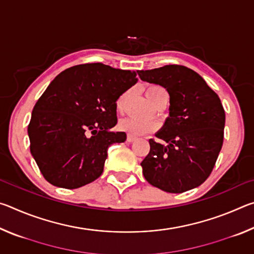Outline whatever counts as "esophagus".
Instances as JSON below:
<instances>
[{"label": "esophagus", "instance_id": "1", "mask_svg": "<svg viewBox=\"0 0 254 254\" xmlns=\"http://www.w3.org/2000/svg\"><path fill=\"white\" fill-rule=\"evenodd\" d=\"M135 140V136H133V135H131V134H127V141L128 143H131V142H133V141Z\"/></svg>", "mask_w": 254, "mask_h": 254}]
</instances>
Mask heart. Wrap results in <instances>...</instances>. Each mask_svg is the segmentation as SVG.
<instances>
[{
  "label": "heart",
  "instance_id": "1",
  "mask_svg": "<svg viewBox=\"0 0 254 254\" xmlns=\"http://www.w3.org/2000/svg\"><path fill=\"white\" fill-rule=\"evenodd\" d=\"M165 93H167L165 89H163L161 86H158V85L149 86L147 88V92H145L147 97L151 103H153L154 100H156L159 95H161V94H165ZM126 96L127 94H123V95L119 98L118 101L119 109H122L124 100H126ZM119 127L122 131L127 132L131 135H143V134H147L149 132H152L156 130L158 127V124L154 121H152V120H144V119H140L135 117H130V118L122 119L121 121H120Z\"/></svg>",
  "mask_w": 254,
  "mask_h": 254
}]
</instances>
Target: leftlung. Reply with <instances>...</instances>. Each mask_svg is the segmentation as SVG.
I'll return each instance as SVG.
<instances>
[{
  "label": "left lung",
  "instance_id": "obj_1",
  "mask_svg": "<svg viewBox=\"0 0 254 254\" xmlns=\"http://www.w3.org/2000/svg\"><path fill=\"white\" fill-rule=\"evenodd\" d=\"M140 78L167 89L169 117L141 162L149 184L167 192L198 187L212 173L223 145L225 112L203 77L180 65L137 70Z\"/></svg>",
  "mask_w": 254,
  "mask_h": 254
}]
</instances>
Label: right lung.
I'll use <instances>...</instances> for the list:
<instances>
[{"instance_id":"obj_1","label":"right lung","mask_w":254,"mask_h":254,"mask_svg":"<svg viewBox=\"0 0 254 254\" xmlns=\"http://www.w3.org/2000/svg\"><path fill=\"white\" fill-rule=\"evenodd\" d=\"M136 81L135 71L101 63L70 67L51 81L28 127L30 151L47 182L75 189L100 177L110 145L127 140L111 128L117 101Z\"/></svg>"}]
</instances>
